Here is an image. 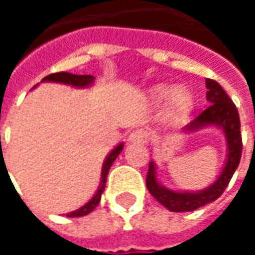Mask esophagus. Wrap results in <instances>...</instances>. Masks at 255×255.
I'll return each instance as SVG.
<instances>
[{
  "label": "esophagus",
  "mask_w": 255,
  "mask_h": 255,
  "mask_svg": "<svg viewBox=\"0 0 255 255\" xmlns=\"http://www.w3.org/2000/svg\"><path fill=\"white\" fill-rule=\"evenodd\" d=\"M149 139V132L145 129H135L129 133L128 142L129 143H145Z\"/></svg>",
  "instance_id": "esophagus-1"
}]
</instances>
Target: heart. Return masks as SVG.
<instances>
[{
  "label": "heart",
  "instance_id": "1",
  "mask_svg": "<svg viewBox=\"0 0 255 255\" xmlns=\"http://www.w3.org/2000/svg\"><path fill=\"white\" fill-rule=\"evenodd\" d=\"M150 97L158 103L168 99V116L177 122L183 120L193 109V97L183 88L174 90L167 85H157L150 91Z\"/></svg>",
  "mask_w": 255,
  "mask_h": 255
}]
</instances>
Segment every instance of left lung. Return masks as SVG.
<instances>
[{
	"label": "left lung",
	"instance_id": "obj_1",
	"mask_svg": "<svg viewBox=\"0 0 255 255\" xmlns=\"http://www.w3.org/2000/svg\"><path fill=\"white\" fill-rule=\"evenodd\" d=\"M207 87L208 105L200 115L190 122L183 131H196L206 126H217L224 129L228 145L227 164L221 172L218 179L207 189L200 192H175L161 186L156 178V167L154 163H149V171L146 175V186L150 195L163 204L165 208L174 213L183 211H195L197 208L206 206L208 203L214 202L220 197L224 190L227 189L228 183L232 179L233 172L236 171L242 157V135H240V119L239 112L236 109L232 99L228 97L217 81L206 78Z\"/></svg>",
	"mask_w": 255,
	"mask_h": 255
}]
</instances>
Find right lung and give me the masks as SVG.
Listing matches in <instances>:
<instances>
[{
	"instance_id": "1",
	"label": "right lung",
	"mask_w": 255,
	"mask_h": 255,
	"mask_svg": "<svg viewBox=\"0 0 255 255\" xmlns=\"http://www.w3.org/2000/svg\"><path fill=\"white\" fill-rule=\"evenodd\" d=\"M42 81H55V83H63V84L73 85V87H78V88H84V87H88V85H91L94 83V77L90 76V74L78 76V74H72V73L60 72L49 74L47 77L42 78ZM123 147H124L123 143L116 146L115 149L109 153V156L106 157V160H105V163H103L102 167V175H101V185H99V189H98V192L95 193V196H94L85 206H83L81 208H78L76 211H73V213H69L67 217H72L73 218V217H83V215L90 214L91 211L99 204V202H101V196H102L103 190H105V183H106L108 172H109L110 167L113 164V161H115L116 158H117V156H119L120 152L123 150Z\"/></svg>"
}]
</instances>
